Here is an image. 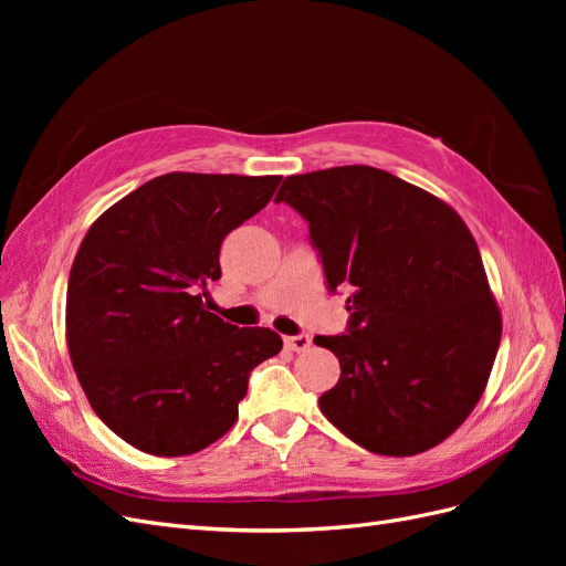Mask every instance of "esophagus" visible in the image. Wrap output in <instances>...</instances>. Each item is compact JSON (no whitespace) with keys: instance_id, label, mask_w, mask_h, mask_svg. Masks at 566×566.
I'll list each match as a JSON object with an SVG mask.
<instances>
[{"instance_id":"34e87169","label":"esophagus","mask_w":566,"mask_h":566,"mask_svg":"<svg viewBox=\"0 0 566 566\" xmlns=\"http://www.w3.org/2000/svg\"><path fill=\"white\" fill-rule=\"evenodd\" d=\"M285 347L293 352H306L312 347V337L310 335H295V337H285Z\"/></svg>"}]
</instances>
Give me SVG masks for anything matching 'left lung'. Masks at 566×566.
Instances as JSON below:
<instances>
[{
	"instance_id": "8db88e82",
	"label": "left lung",
	"mask_w": 566,
	"mask_h": 566,
	"mask_svg": "<svg viewBox=\"0 0 566 566\" xmlns=\"http://www.w3.org/2000/svg\"><path fill=\"white\" fill-rule=\"evenodd\" d=\"M306 221L328 287H349L347 335H316L339 361L321 413L358 447L416 455L482 399L503 321L460 214L368 165L287 177L276 196Z\"/></svg>"
}]
</instances>
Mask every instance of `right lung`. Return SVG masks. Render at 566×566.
<instances>
[{
    "label": "right lung",
    "instance_id": "obj_1",
    "mask_svg": "<svg viewBox=\"0 0 566 566\" xmlns=\"http://www.w3.org/2000/svg\"><path fill=\"white\" fill-rule=\"evenodd\" d=\"M281 177L169 172L90 227L65 297V339L94 413L150 455H191L224 437L254 366L281 335L202 306L227 233L260 212Z\"/></svg>",
    "mask_w": 566,
    "mask_h": 566
}]
</instances>
